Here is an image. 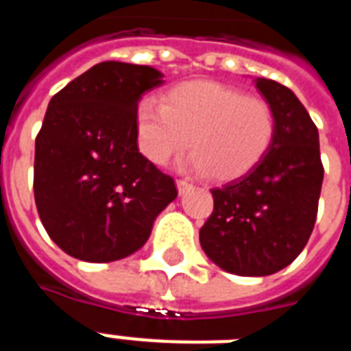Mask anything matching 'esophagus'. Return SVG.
Masks as SVG:
<instances>
[{
	"instance_id": "1",
	"label": "esophagus",
	"mask_w": 351,
	"mask_h": 351,
	"mask_svg": "<svg viewBox=\"0 0 351 351\" xmlns=\"http://www.w3.org/2000/svg\"><path fill=\"white\" fill-rule=\"evenodd\" d=\"M176 187H178V193H180V195H184V193L191 189L193 184L187 180H176Z\"/></svg>"
}]
</instances>
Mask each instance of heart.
Listing matches in <instances>:
<instances>
[{
    "mask_svg": "<svg viewBox=\"0 0 351 351\" xmlns=\"http://www.w3.org/2000/svg\"><path fill=\"white\" fill-rule=\"evenodd\" d=\"M275 129L266 100L206 80L167 90L162 107L143 100L136 109L138 143L153 164H165L189 143L187 165L217 182L255 169L271 147Z\"/></svg>",
    "mask_w": 351,
    "mask_h": 351,
    "instance_id": "obj_1",
    "label": "heart"
}]
</instances>
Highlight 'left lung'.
I'll list each match as a JSON object with an SVG mask.
<instances>
[{
  "label": "left lung",
  "instance_id": "8db88e82",
  "mask_svg": "<svg viewBox=\"0 0 351 351\" xmlns=\"http://www.w3.org/2000/svg\"><path fill=\"white\" fill-rule=\"evenodd\" d=\"M275 112V138L255 169L213 187V213L200 230L204 253L224 271L266 277L299 256L317 219L324 167L319 131L286 85L256 78Z\"/></svg>",
  "mask_w": 351,
  "mask_h": 351
}]
</instances>
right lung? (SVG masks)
<instances>
[{"label": "right lung", "mask_w": 351, "mask_h": 351, "mask_svg": "<svg viewBox=\"0 0 351 351\" xmlns=\"http://www.w3.org/2000/svg\"><path fill=\"white\" fill-rule=\"evenodd\" d=\"M162 78L147 65L101 62L49 101L36 136L34 200L67 255L125 258L178 195L175 180L138 151V101Z\"/></svg>", "instance_id": "obj_1"}]
</instances>
